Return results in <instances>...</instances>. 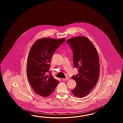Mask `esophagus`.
<instances>
[{
    "instance_id": "esophagus-1",
    "label": "esophagus",
    "mask_w": 123,
    "mask_h": 123,
    "mask_svg": "<svg viewBox=\"0 0 123 123\" xmlns=\"http://www.w3.org/2000/svg\"><path fill=\"white\" fill-rule=\"evenodd\" d=\"M69 79V78L68 77V76H66V77L65 78H62V80L64 81H65V80H67Z\"/></svg>"
}]
</instances>
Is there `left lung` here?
I'll use <instances>...</instances> for the list:
<instances>
[{"instance_id":"obj_1","label":"left lung","mask_w":123,"mask_h":123,"mask_svg":"<svg viewBox=\"0 0 123 123\" xmlns=\"http://www.w3.org/2000/svg\"><path fill=\"white\" fill-rule=\"evenodd\" d=\"M67 42L73 51L74 66L78 70V74L72 77L76 83L72 92L76 97L82 98L89 94L98 80V55L94 45L86 37H73Z\"/></svg>"}]
</instances>
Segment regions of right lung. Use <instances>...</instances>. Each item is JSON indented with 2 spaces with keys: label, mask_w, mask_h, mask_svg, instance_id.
<instances>
[{
  "label": "right lung",
  "mask_w": 123,
  "mask_h": 123,
  "mask_svg": "<svg viewBox=\"0 0 123 123\" xmlns=\"http://www.w3.org/2000/svg\"><path fill=\"white\" fill-rule=\"evenodd\" d=\"M65 40L64 38H43L35 42L30 50L27 62V76L34 92L41 96H49L59 83L49 71L50 62L57 48Z\"/></svg>",
  "instance_id": "right-lung-1"
}]
</instances>
